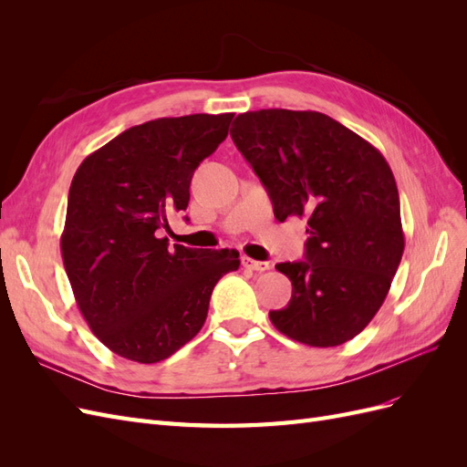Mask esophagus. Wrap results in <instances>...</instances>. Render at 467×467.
<instances>
[{
    "label": "esophagus",
    "mask_w": 467,
    "mask_h": 467,
    "mask_svg": "<svg viewBox=\"0 0 467 467\" xmlns=\"http://www.w3.org/2000/svg\"><path fill=\"white\" fill-rule=\"evenodd\" d=\"M244 266L249 268V271H255V273H265L271 268V265L265 263V261H255V259H249V257H244Z\"/></svg>",
    "instance_id": "obj_1"
}]
</instances>
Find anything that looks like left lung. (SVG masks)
Instances as JSON below:
<instances>
[{
	"label": "left lung",
	"mask_w": 467,
	"mask_h": 467,
	"mask_svg": "<svg viewBox=\"0 0 467 467\" xmlns=\"http://www.w3.org/2000/svg\"><path fill=\"white\" fill-rule=\"evenodd\" d=\"M230 134L271 196L275 218H307L306 261L276 265L292 298L268 317L309 347L350 341L384 304L405 249L386 158L316 110L244 112Z\"/></svg>",
	"instance_id": "obj_1"
}]
</instances>
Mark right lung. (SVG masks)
<instances>
[{"label":"right lung","mask_w":467,"mask_h":467,"mask_svg":"<svg viewBox=\"0 0 467 467\" xmlns=\"http://www.w3.org/2000/svg\"><path fill=\"white\" fill-rule=\"evenodd\" d=\"M234 112L155 119L89 153L72 179L60 237L81 316L115 355L165 360L202 329L235 249H189L161 237L191 199V179L230 130Z\"/></svg>","instance_id":"right-lung-1"}]
</instances>
